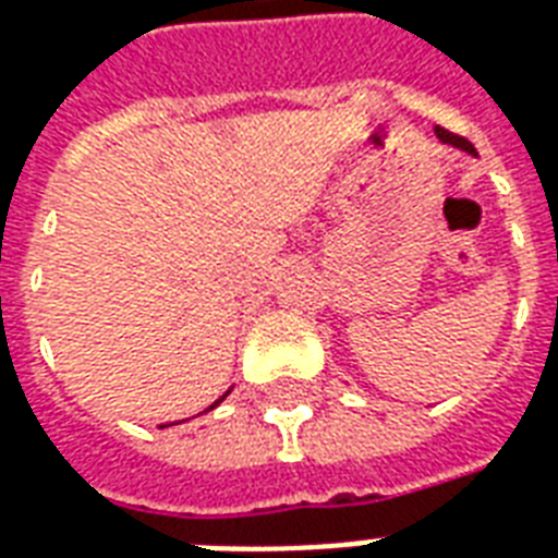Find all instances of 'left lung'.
I'll return each instance as SVG.
<instances>
[{"label":"left lung","mask_w":558,"mask_h":558,"mask_svg":"<svg viewBox=\"0 0 558 558\" xmlns=\"http://www.w3.org/2000/svg\"><path fill=\"white\" fill-rule=\"evenodd\" d=\"M435 135L444 144H452V147H458V150H468V153H473V156H476V147H473V144H470L468 138H461V135H456V132L444 130V126H435Z\"/></svg>","instance_id":"left-lung-1"}]
</instances>
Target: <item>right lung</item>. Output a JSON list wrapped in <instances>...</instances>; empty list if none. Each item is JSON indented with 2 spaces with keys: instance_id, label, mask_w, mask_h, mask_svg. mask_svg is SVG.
<instances>
[{
  "instance_id": "obj_1",
  "label": "right lung",
  "mask_w": 558,
  "mask_h": 558,
  "mask_svg": "<svg viewBox=\"0 0 558 558\" xmlns=\"http://www.w3.org/2000/svg\"><path fill=\"white\" fill-rule=\"evenodd\" d=\"M227 393H230V390H227ZM227 393H225V396H227ZM225 396H221V399H225ZM221 399H218V402H221ZM218 402H216V405H218ZM216 405H209V408H206V411H213V408H216ZM162 428H165V426H162Z\"/></svg>"
}]
</instances>
